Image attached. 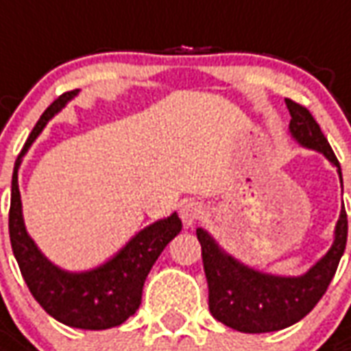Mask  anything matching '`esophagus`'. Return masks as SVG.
<instances>
[{
  "instance_id": "esophagus-1",
  "label": "esophagus",
  "mask_w": 351,
  "mask_h": 351,
  "mask_svg": "<svg viewBox=\"0 0 351 351\" xmlns=\"http://www.w3.org/2000/svg\"><path fill=\"white\" fill-rule=\"evenodd\" d=\"M203 214H205V208L197 201H186L182 208H180V218H182V221L188 228L195 226L203 218Z\"/></svg>"
}]
</instances>
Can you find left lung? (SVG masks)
<instances>
[{
  "label": "left lung",
  "instance_id": "8db88e82",
  "mask_svg": "<svg viewBox=\"0 0 351 351\" xmlns=\"http://www.w3.org/2000/svg\"><path fill=\"white\" fill-rule=\"evenodd\" d=\"M286 105L291 114V135L302 146L324 154L339 169L340 175L339 160L312 112L293 99H286ZM197 239L208 284L210 314L223 325L241 332L280 331L306 316L327 291L346 250L348 214L342 206L331 250L306 274L297 278L271 276L244 267L221 252L203 229H197Z\"/></svg>",
  "mask_w": 351,
  "mask_h": 351
}]
</instances>
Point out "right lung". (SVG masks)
I'll list each match as a JSON object with an SVG mask.
<instances>
[{"mask_svg": "<svg viewBox=\"0 0 351 351\" xmlns=\"http://www.w3.org/2000/svg\"><path fill=\"white\" fill-rule=\"evenodd\" d=\"M77 93L79 90L65 92L50 103L19 154L12 173L9 237L20 272L35 301L47 310V314L69 327L101 331L123 324L137 312L146 276L163 248L180 233L182 221L176 214L156 221L138 231L110 261L80 274L58 269L37 250L34 241L27 237L22 220L19 190L20 161L50 118Z\"/></svg>", "mask_w": 351, "mask_h": 351, "instance_id": "obj_1", "label": "right lung"}]
</instances>
